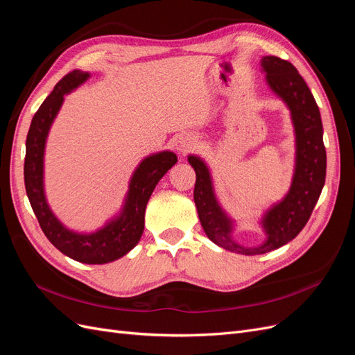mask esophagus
<instances>
[{
    "label": "esophagus",
    "mask_w": 355,
    "mask_h": 355,
    "mask_svg": "<svg viewBox=\"0 0 355 355\" xmlns=\"http://www.w3.org/2000/svg\"><path fill=\"white\" fill-rule=\"evenodd\" d=\"M196 145H197V137L194 135H189V133L179 135L175 141V149L180 154L189 153L192 148H196Z\"/></svg>",
    "instance_id": "esophagus-1"
}]
</instances>
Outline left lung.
Masks as SVG:
<instances>
[{
  "label": "left lung",
  "instance_id": "obj_1",
  "mask_svg": "<svg viewBox=\"0 0 355 355\" xmlns=\"http://www.w3.org/2000/svg\"><path fill=\"white\" fill-rule=\"evenodd\" d=\"M270 89L290 111L295 128V173L286 197L265 211L261 225L265 232L262 244L244 247L232 239L234 220L214 196L210 170L197 155H188L196 170L194 201L201 227L207 237L225 250L241 254H263L278 249L304 230L320 198L326 180V148L323 124L313 93L292 63L277 56L261 59Z\"/></svg>",
  "mask_w": 355,
  "mask_h": 355
}]
</instances>
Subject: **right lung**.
Masks as SVG:
<instances>
[{"mask_svg": "<svg viewBox=\"0 0 355 355\" xmlns=\"http://www.w3.org/2000/svg\"><path fill=\"white\" fill-rule=\"evenodd\" d=\"M90 78L89 72L75 69L65 75L31 121L26 137L25 188L42 232L59 252L81 263H108L120 259L141 240L145 227V209L159 179L178 163L171 151L148 155L141 161L128 184L121 211L94 232L67 228L51 211L44 192V149L50 127L62 108L65 94Z\"/></svg>", "mask_w": 355, "mask_h": 355, "instance_id": "add662e5", "label": "right lung"}]
</instances>
